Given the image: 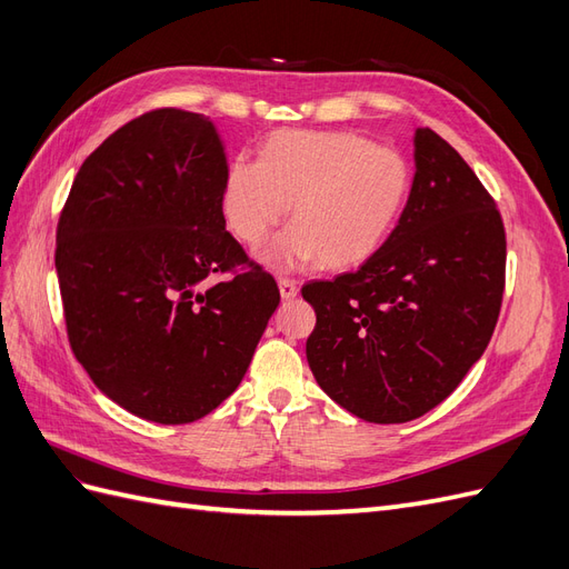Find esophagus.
<instances>
[{"instance_id":"esophagus-1","label":"esophagus","mask_w":569,"mask_h":569,"mask_svg":"<svg viewBox=\"0 0 569 569\" xmlns=\"http://www.w3.org/2000/svg\"><path fill=\"white\" fill-rule=\"evenodd\" d=\"M280 284V295L282 299H295L299 295V282L291 280V278H278Z\"/></svg>"}]
</instances>
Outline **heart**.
Returning <instances> with one entry per match:
<instances>
[{"instance_id":"1","label":"heart","mask_w":569,"mask_h":569,"mask_svg":"<svg viewBox=\"0 0 569 569\" xmlns=\"http://www.w3.org/2000/svg\"><path fill=\"white\" fill-rule=\"evenodd\" d=\"M408 194V166L391 147L351 130H282L258 163L237 161L222 184V213L249 244H261L287 218L291 230L263 261L291 268L318 261L349 268L385 244Z\"/></svg>"}]
</instances>
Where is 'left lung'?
Here are the masks:
<instances>
[{
  "instance_id": "8db88e82",
  "label": "left lung",
  "mask_w": 569,
  "mask_h": 569,
  "mask_svg": "<svg viewBox=\"0 0 569 569\" xmlns=\"http://www.w3.org/2000/svg\"><path fill=\"white\" fill-rule=\"evenodd\" d=\"M406 209L368 261L303 284L316 327L306 358L322 391L375 425L449 399L485 353L506 289V228L493 197L441 137L416 130Z\"/></svg>"
}]
</instances>
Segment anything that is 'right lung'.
Segmentation results:
<instances>
[{
	"label": "right lung",
	"instance_id": "add662e5",
	"mask_svg": "<svg viewBox=\"0 0 569 569\" xmlns=\"http://www.w3.org/2000/svg\"><path fill=\"white\" fill-rule=\"evenodd\" d=\"M228 163L201 113L153 109L101 142L57 226L68 343L111 401L184 425L242 382L280 303L226 230Z\"/></svg>",
	"mask_w": 569,
	"mask_h": 569
}]
</instances>
